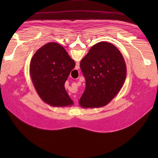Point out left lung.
Returning <instances> with one entry per match:
<instances>
[{
    "instance_id": "obj_1",
    "label": "left lung",
    "mask_w": 158,
    "mask_h": 158,
    "mask_svg": "<svg viewBox=\"0 0 158 158\" xmlns=\"http://www.w3.org/2000/svg\"><path fill=\"white\" fill-rule=\"evenodd\" d=\"M85 88L80 99L84 108L103 107L121 89L127 75L125 60L113 44L99 42L80 62Z\"/></svg>"
}]
</instances>
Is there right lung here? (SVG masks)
Returning <instances> with one entry per match:
<instances>
[{
	"label": "right lung",
	"instance_id": "1",
	"mask_svg": "<svg viewBox=\"0 0 158 158\" xmlns=\"http://www.w3.org/2000/svg\"><path fill=\"white\" fill-rule=\"evenodd\" d=\"M75 64L64 47L56 43H49L37 51L31 60L30 75L37 94L45 102L56 107L73 104L64 83Z\"/></svg>",
	"mask_w": 158,
	"mask_h": 158
}]
</instances>
